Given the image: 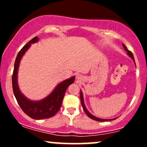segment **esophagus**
<instances>
[{"mask_svg": "<svg viewBox=\"0 0 147 147\" xmlns=\"http://www.w3.org/2000/svg\"><path fill=\"white\" fill-rule=\"evenodd\" d=\"M80 77H81V76L79 75H76V78H77V79H80Z\"/></svg>", "mask_w": 147, "mask_h": 147, "instance_id": "obj_1", "label": "esophagus"}]
</instances>
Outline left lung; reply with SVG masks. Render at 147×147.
<instances>
[{"label":"left lung","instance_id":"1","mask_svg":"<svg viewBox=\"0 0 147 147\" xmlns=\"http://www.w3.org/2000/svg\"><path fill=\"white\" fill-rule=\"evenodd\" d=\"M122 45H123V47H124V50H125L127 52V55H129V56L131 57V58L132 59L135 61L134 57H133V55L132 52L130 51V50H128L127 48H126L125 45L123 44V43H122ZM135 64H136V62H135ZM80 98H81V103H82V107H83L84 111H85V113H86L87 115L88 116V117H90V118H91V119H94V120H96V121H99V122H106V121H111V120H113V119H116V118H114V119H101V118H98V117H95V116L92 115V114L88 112V111L87 109H86V108L85 104H84V102L83 94H82V91H81V92H80Z\"/></svg>","mask_w":147,"mask_h":147}]
</instances>
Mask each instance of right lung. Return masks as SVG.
<instances>
[{"instance_id":"right-lung-1","label":"right lung","mask_w":147,"mask_h":147,"mask_svg":"<svg viewBox=\"0 0 147 147\" xmlns=\"http://www.w3.org/2000/svg\"><path fill=\"white\" fill-rule=\"evenodd\" d=\"M38 38L35 36L25 45L18 53L14 63V72L12 75L13 91L18 105L25 114L34 119H43L53 117L59 111L61 106L64 95L70 84H73L75 77L65 79L57 86L51 93L45 98L40 101H32L21 93L18 84V69L20 61L25 52L29 49L32 43L38 42Z\"/></svg>"}]
</instances>
